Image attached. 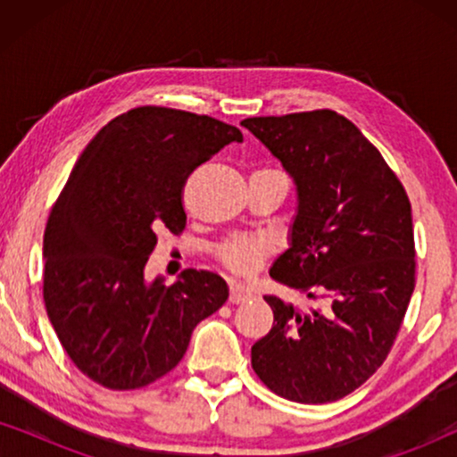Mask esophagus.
Wrapping results in <instances>:
<instances>
[{"label": "esophagus", "instance_id": "1", "mask_svg": "<svg viewBox=\"0 0 457 457\" xmlns=\"http://www.w3.org/2000/svg\"><path fill=\"white\" fill-rule=\"evenodd\" d=\"M252 297H253V293L249 291L245 285H230V295H228L230 303H243Z\"/></svg>", "mask_w": 457, "mask_h": 457}]
</instances>
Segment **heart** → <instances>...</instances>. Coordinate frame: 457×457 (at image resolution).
Here are the masks:
<instances>
[{
  "mask_svg": "<svg viewBox=\"0 0 457 457\" xmlns=\"http://www.w3.org/2000/svg\"><path fill=\"white\" fill-rule=\"evenodd\" d=\"M274 249L277 245L268 235H233L216 247V258L222 268L237 277H252L270 258Z\"/></svg>",
  "mask_w": 457,
  "mask_h": 457,
  "instance_id": "heart-1",
  "label": "heart"
}]
</instances>
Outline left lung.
<instances>
[{
	"label": "left lung",
	"mask_w": 457,
	"mask_h": 457,
	"mask_svg": "<svg viewBox=\"0 0 457 457\" xmlns=\"http://www.w3.org/2000/svg\"><path fill=\"white\" fill-rule=\"evenodd\" d=\"M297 187L291 243L270 277L314 299L264 295L270 333L252 366L277 395L328 403L364 385L389 355L416 285L411 205L383 155L333 110L245 118Z\"/></svg>",
	"instance_id": "left-lung-1"
}]
</instances>
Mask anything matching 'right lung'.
Listing matches in <instances>:
<instances>
[{"label":"right lung","mask_w":457,"mask_h":457,"mask_svg":"<svg viewBox=\"0 0 457 457\" xmlns=\"http://www.w3.org/2000/svg\"><path fill=\"white\" fill-rule=\"evenodd\" d=\"M241 130L210 116L141 105L83 149L43 235V299L68 358L102 386L130 391L172 370L191 333L228 299L214 272L145 280L160 230L187 224L189 174Z\"/></svg>","instance_id":"right-lung-1"}]
</instances>
